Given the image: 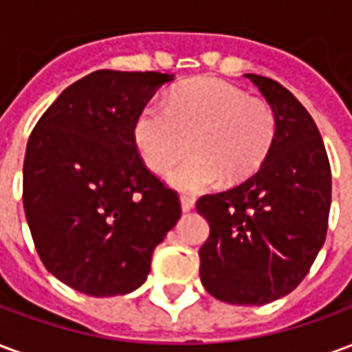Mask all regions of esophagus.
Returning <instances> with one entry per match:
<instances>
[{"instance_id":"obj_1","label":"esophagus","mask_w":352,"mask_h":352,"mask_svg":"<svg viewBox=\"0 0 352 352\" xmlns=\"http://www.w3.org/2000/svg\"><path fill=\"white\" fill-rule=\"evenodd\" d=\"M181 209H183V213H188L194 209V199L188 198V196H181Z\"/></svg>"}]
</instances>
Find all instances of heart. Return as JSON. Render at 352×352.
Masks as SVG:
<instances>
[{"label": "heart", "instance_id": "1", "mask_svg": "<svg viewBox=\"0 0 352 352\" xmlns=\"http://www.w3.org/2000/svg\"><path fill=\"white\" fill-rule=\"evenodd\" d=\"M275 133L277 116L265 101L211 77L173 88L166 107L145 105L131 128L139 156L153 171H164L190 143L194 153L166 173L169 186L181 192L206 190L222 175L249 177L265 160Z\"/></svg>", "mask_w": 352, "mask_h": 352}]
</instances>
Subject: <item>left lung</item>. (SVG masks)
Returning <instances> with one entry per match:
<instances>
[{
  "label": "left lung",
  "mask_w": 352,
  "mask_h": 352,
  "mask_svg": "<svg viewBox=\"0 0 352 352\" xmlns=\"http://www.w3.org/2000/svg\"><path fill=\"white\" fill-rule=\"evenodd\" d=\"M277 116L265 160L243 183L198 199L209 222L201 285L221 302L264 305L292 292L324 245L332 173L307 109L279 82L247 73Z\"/></svg>",
  "instance_id": "8db88e82"
}]
</instances>
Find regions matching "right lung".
<instances>
[{
    "label": "right lung",
    "mask_w": 352,
    "mask_h": 352,
    "mask_svg": "<svg viewBox=\"0 0 352 352\" xmlns=\"http://www.w3.org/2000/svg\"><path fill=\"white\" fill-rule=\"evenodd\" d=\"M175 75L100 69L60 94L28 139L24 213L39 258L82 294H130L181 219L179 198L145 168L131 128Z\"/></svg>",
    "instance_id": "add662e5"
}]
</instances>
